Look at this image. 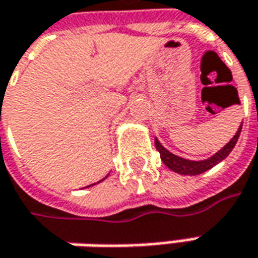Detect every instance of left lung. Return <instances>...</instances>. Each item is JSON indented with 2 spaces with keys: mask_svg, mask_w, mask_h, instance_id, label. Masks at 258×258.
Wrapping results in <instances>:
<instances>
[{
  "mask_svg": "<svg viewBox=\"0 0 258 258\" xmlns=\"http://www.w3.org/2000/svg\"><path fill=\"white\" fill-rule=\"evenodd\" d=\"M241 126H243V123L238 126L237 132L230 139L229 143H226L222 149L214 153L213 156H210L209 159H205V160H189V159L177 156V155H174V153L166 149L165 146L157 139H155V145H156L157 152L160 153V159L163 160V163L170 170H173V172L179 174H184V176H196V174L205 173L209 169H212L213 166L220 163L222 160H224L226 157L229 156L230 152L233 150V148L237 143L238 136H240V132H241Z\"/></svg>",
  "mask_w": 258,
  "mask_h": 258,
  "instance_id": "obj_1",
  "label": "left lung"
}]
</instances>
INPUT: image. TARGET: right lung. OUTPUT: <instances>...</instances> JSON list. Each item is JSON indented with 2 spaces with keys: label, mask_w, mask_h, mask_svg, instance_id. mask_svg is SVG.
Masks as SVG:
<instances>
[{
  "label": "right lung",
  "mask_w": 258,
  "mask_h": 258,
  "mask_svg": "<svg viewBox=\"0 0 258 258\" xmlns=\"http://www.w3.org/2000/svg\"><path fill=\"white\" fill-rule=\"evenodd\" d=\"M108 176H109V174H108ZM108 176H105V177H103V179H102V180H105V179H106V177H108ZM102 180H99V181H98V183H101ZM93 184H96V183H93ZM93 184H89V186H86V187H91V186H93Z\"/></svg>",
  "instance_id": "right-lung-1"
}]
</instances>
